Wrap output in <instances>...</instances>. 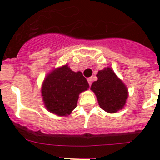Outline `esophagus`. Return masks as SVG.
<instances>
[{
  "instance_id": "esophagus-1",
  "label": "esophagus",
  "mask_w": 160,
  "mask_h": 160,
  "mask_svg": "<svg viewBox=\"0 0 160 160\" xmlns=\"http://www.w3.org/2000/svg\"><path fill=\"white\" fill-rule=\"evenodd\" d=\"M87 80H88V83H89V85H91V84H92V79H91V78H89Z\"/></svg>"
}]
</instances>
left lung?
I'll use <instances>...</instances> for the list:
<instances>
[{
  "instance_id": "left-lung-1",
  "label": "left lung",
  "mask_w": 160,
  "mask_h": 160,
  "mask_svg": "<svg viewBox=\"0 0 160 160\" xmlns=\"http://www.w3.org/2000/svg\"><path fill=\"white\" fill-rule=\"evenodd\" d=\"M90 90L97 97L100 108L108 113H115L124 108L128 98V89L114 72L107 67L96 75Z\"/></svg>"
}]
</instances>
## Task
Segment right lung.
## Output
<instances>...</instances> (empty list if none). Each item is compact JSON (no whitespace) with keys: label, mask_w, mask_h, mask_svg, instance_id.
Instances as JSON below:
<instances>
[{"label":"right lung","mask_w":160,"mask_h":160,"mask_svg":"<svg viewBox=\"0 0 160 160\" xmlns=\"http://www.w3.org/2000/svg\"><path fill=\"white\" fill-rule=\"evenodd\" d=\"M88 88L89 84L82 73L75 72L65 65L52 70L45 78L41 95L51 113L67 116L77 105L79 95Z\"/></svg>","instance_id":"1"}]
</instances>
